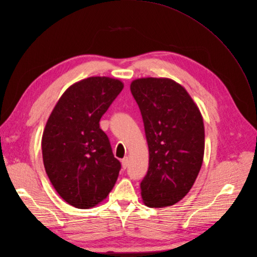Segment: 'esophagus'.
Here are the masks:
<instances>
[{
  "label": "esophagus",
  "instance_id": "34e87169",
  "mask_svg": "<svg viewBox=\"0 0 257 257\" xmlns=\"http://www.w3.org/2000/svg\"><path fill=\"white\" fill-rule=\"evenodd\" d=\"M121 165H122V168H123V169H126L127 165H128V158H127V157H125V158H123V159L121 160Z\"/></svg>",
  "mask_w": 257,
  "mask_h": 257
}]
</instances>
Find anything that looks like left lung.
<instances>
[{"mask_svg": "<svg viewBox=\"0 0 257 257\" xmlns=\"http://www.w3.org/2000/svg\"><path fill=\"white\" fill-rule=\"evenodd\" d=\"M144 122L149 167L141 196L149 207L182 200L198 176L204 155V124L187 90L168 78H141L131 83Z\"/></svg>", "mask_w": 257, "mask_h": 257, "instance_id": "1", "label": "left lung"}]
</instances>
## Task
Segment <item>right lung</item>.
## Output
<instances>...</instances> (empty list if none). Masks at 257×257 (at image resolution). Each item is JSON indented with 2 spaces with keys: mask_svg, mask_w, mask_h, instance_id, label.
Returning <instances> with one entry per match:
<instances>
[{
  "mask_svg": "<svg viewBox=\"0 0 257 257\" xmlns=\"http://www.w3.org/2000/svg\"><path fill=\"white\" fill-rule=\"evenodd\" d=\"M109 77H90L69 86L59 98L43 130L41 147L45 172L57 193L77 208H90L112 191L120 162L101 116L123 89Z\"/></svg>",
  "mask_w": 257,
  "mask_h": 257,
  "instance_id": "1",
  "label": "right lung"
}]
</instances>
